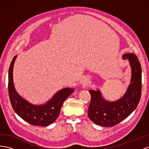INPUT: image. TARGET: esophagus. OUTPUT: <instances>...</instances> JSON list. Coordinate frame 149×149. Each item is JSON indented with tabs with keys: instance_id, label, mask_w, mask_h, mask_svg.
I'll return each instance as SVG.
<instances>
[{
	"instance_id": "1",
	"label": "esophagus",
	"mask_w": 149,
	"mask_h": 149,
	"mask_svg": "<svg viewBox=\"0 0 149 149\" xmlns=\"http://www.w3.org/2000/svg\"><path fill=\"white\" fill-rule=\"evenodd\" d=\"M81 84L83 86H87L89 85V80L87 78H83L81 81Z\"/></svg>"
}]
</instances>
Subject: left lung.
Masks as SVG:
<instances>
[{"instance_id": "8db88e82", "label": "left lung", "mask_w": 149, "mask_h": 149, "mask_svg": "<svg viewBox=\"0 0 149 149\" xmlns=\"http://www.w3.org/2000/svg\"><path fill=\"white\" fill-rule=\"evenodd\" d=\"M132 70L130 83L124 95L113 102L106 101L99 89L89 90L91 99L88 114L94 123L104 127H112L119 124L136 109L141 97L142 69L137 56L134 53L124 54Z\"/></svg>"}]
</instances>
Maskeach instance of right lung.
Here are the masks:
<instances>
[{
    "label": "right lung",
    "instance_id": "obj_1",
    "mask_svg": "<svg viewBox=\"0 0 149 149\" xmlns=\"http://www.w3.org/2000/svg\"><path fill=\"white\" fill-rule=\"evenodd\" d=\"M16 58L17 56L13 57L8 70V94L13 110L31 125L43 127L50 125L58 118L63 103L74 89L66 88L60 90L45 104H32L17 93L13 85V68Z\"/></svg>",
    "mask_w": 149,
    "mask_h": 149
}]
</instances>
